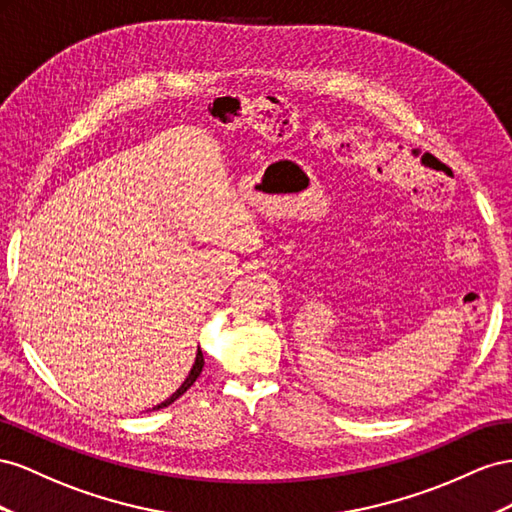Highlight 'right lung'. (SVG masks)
<instances>
[{
    "label": "right lung",
    "mask_w": 512,
    "mask_h": 512,
    "mask_svg": "<svg viewBox=\"0 0 512 512\" xmlns=\"http://www.w3.org/2000/svg\"><path fill=\"white\" fill-rule=\"evenodd\" d=\"M201 369H203V354H201V349H199V352H197V358H195V364H193V369H191V373H188V377H186V382H184V384H182L178 390H175V392L171 394V397H169L165 403L156 405L154 410H160V407H167V405H171L175 399H180L182 394H184L188 388H191V386L197 382V377L201 375Z\"/></svg>",
    "instance_id": "right-lung-1"
}]
</instances>
